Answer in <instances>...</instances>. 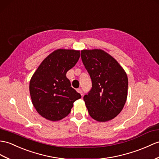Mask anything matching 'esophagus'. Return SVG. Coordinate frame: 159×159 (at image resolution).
Segmentation results:
<instances>
[{"label":"esophagus","mask_w":159,"mask_h":159,"mask_svg":"<svg viewBox=\"0 0 159 159\" xmlns=\"http://www.w3.org/2000/svg\"><path fill=\"white\" fill-rule=\"evenodd\" d=\"M77 91H78L81 95H83V91L80 89H77Z\"/></svg>","instance_id":"1"}]
</instances>
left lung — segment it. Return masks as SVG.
<instances>
[{
  "label": "left lung",
  "instance_id": "obj_1",
  "mask_svg": "<svg viewBox=\"0 0 159 159\" xmlns=\"http://www.w3.org/2000/svg\"><path fill=\"white\" fill-rule=\"evenodd\" d=\"M81 59L92 80L84 96L90 116L98 122L114 119L123 110L128 93V78L115 59L102 49H83Z\"/></svg>",
  "mask_w": 159,
  "mask_h": 159
}]
</instances>
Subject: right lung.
<instances>
[{
  "instance_id": "right-lung-1",
  "label": "right lung",
  "mask_w": 159,
  "mask_h": 159,
  "mask_svg": "<svg viewBox=\"0 0 159 159\" xmlns=\"http://www.w3.org/2000/svg\"><path fill=\"white\" fill-rule=\"evenodd\" d=\"M79 57L78 50H55L33 74L29 85L32 102L45 119L51 121L64 119L70 112L74 102L81 98L66 77Z\"/></svg>"
}]
</instances>
